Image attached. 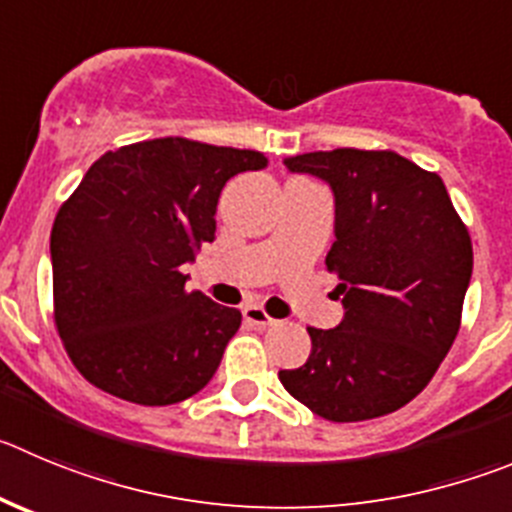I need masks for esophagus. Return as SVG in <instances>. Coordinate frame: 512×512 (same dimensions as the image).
<instances>
[{
	"instance_id": "34e87169",
	"label": "esophagus",
	"mask_w": 512,
	"mask_h": 512,
	"mask_svg": "<svg viewBox=\"0 0 512 512\" xmlns=\"http://www.w3.org/2000/svg\"><path fill=\"white\" fill-rule=\"evenodd\" d=\"M242 315H245V321L250 323V326H257V328L275 326V318H270L262 305H247V308L242 310Z\"/></svg>"
}]
</instances>
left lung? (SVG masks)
<instances>
[{
  "label": "left lung",
  "mask_w": 512,
  "mask_h": 512,
  "mask_svg": "<svg viewBox=\"0 0 512 512\" xmlns=\"http://www.w3.org/2000/svg\"><path fill=\"white\" fill-rule=\"evenodd\" d=\"M285 166L331 186L336 242L326 265L341 278L346 313L336 328H308V361L280 381L328 422L396 412L432 381L460 331L467 227L444 181L394 151H313Z\"/></svg>",
  "instance_id": "8db88e82"
}]
</instances>
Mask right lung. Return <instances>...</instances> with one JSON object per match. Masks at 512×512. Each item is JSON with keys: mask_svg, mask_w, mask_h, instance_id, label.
I'll use <instances>...</instances> for the list:
<instances>
[{"mask_svg": "<svg viewBox=\"0 0 512 512\" xmlns=\"http://www.w3.org/2000/svg\"><path fill=\"white\" fill-rule=\"evenodd\" d=\"M267 159L154 138L100 156L50 234L55 323L75 369L118 399L166 407L212 381L242 313L186 290L224 184Z\"/></svg>", "mask_w": 512, "mask_h": 512, "instance_id": "obj_1", "label": "right lung"}]
</instances>
